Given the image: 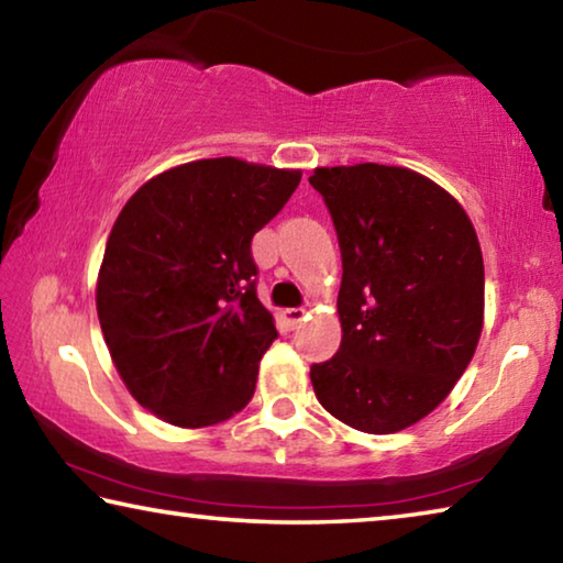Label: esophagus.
<instances>
[{
    "instance_id": "1",
    "label": "esophagus",
    "mask_w": 563,
    "mask_h": 563,
    "mask_svg": "<svg viewBox=\"0 0 563 563\" xmlns=\"http://www.w3.org/2000/svg\"><path fill=\"white\" fill-rule=\"evenodd\" d=\"M302 318H305V310L302 308L283 310V320H285V325H288V328H298L300 322H302Z\"/></svg>"
}]
</instances>
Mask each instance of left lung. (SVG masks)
Here are the masks:
<instances>
[{"label":"left lung","mask_w":563,"mask_h":563,"mask_svg":"<svg viewBox=\"0 0 563 563\" xmlns=\"http://www.w3.org/2000/svg\"><path fill=\"white\" fill-rule=\"evenodd\" d=\"M342 255L338 355L310 367L340 422L389 434L452 393L482 335L484 263L464 208L399 166L316 168Z\"/></svg>","instance_id":"left-lung-1"}]
</instances>
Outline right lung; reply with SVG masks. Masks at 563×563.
<instances>
[{
	"label": "right lung",
	"mask_w": 563,
	"mask_h": 563,
	"mask_svg": "<svg viewBox=\"0 0 563 563\" xmlns=\"http://www.w3.org/2000/svg\"><path fill=\"white\" fill-rule=\"evenodd\" d=\"M300 176L194 161L141 186L113 223L97 283L103 340L129 393L164 422L194 430L251 402L278 338L251 243Z\"/></svg>",
	"instance_id": "obj_1"
}]
</instances>
